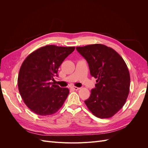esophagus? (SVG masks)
Wrapping results in <instances>:
<instances>
[{
  "label": "esophagus",
  "mask_w": 148,
  "mask_h": 148,
  "mask_svg": "<svg viewBox=\"0 0 148 148\" xmlns=\"http://www.w3.org/2000/svg\"><path fill=\"white\" fill-rule=\"evenodd\" d=\"M71 89H74V90H78V89H79L80 88L78 87H77V86H72L71 87Z\"/></svg>",
  "instance_id": "esophagus-1"
}]
</instances>
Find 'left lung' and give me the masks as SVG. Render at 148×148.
Returning a JSON list of instances; mask_svg holds the SVG:
<instances>
[{
  "label": "left lung",
  "mask_w": 148,
  "mask_h": 148,
  "mask_svg": "<svg viewBox=\"0 0 148 148\" xmlns=\"http://www.w3.org/2000/svg\"><path fill=\"white\" fill-rule=\"evenodd\" d=\"M76 49L86 60L91 75L97 79L85 104L97 117H112L122 108L129 94L130 77L126 63L113 49L103 44Z\"/></svg>",
  "instance_id": "obj_1"
}]
</instances>
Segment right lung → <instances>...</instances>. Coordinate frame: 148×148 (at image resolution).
Masks as SVG:
<instances>
[{
    "mask_svg": "<svg viewBox=\"0 0 148 148\" xmlns=\"http://www.w3.org/2000/svg\"><path fill=\"white\" fill-rule=\"evenodd\" d=\"M75 47L48 45L31 53L22 64L18 86L22 99L33 112L46 116L55 114L69 94L67 88L56 84L58 69Z\"/></svg>",
    "mask_w": 148,
    "mask_h": 148,
    "instance_id": "obj_1",
    "label": "right lung"
}]
</instances>
